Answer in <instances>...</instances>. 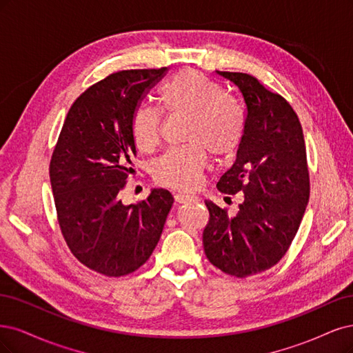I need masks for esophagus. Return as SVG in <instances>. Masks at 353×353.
Returning <instances> with one entry per match:
<instances>
[{
  "label": "esophagus",
  "instance_id": "34e87169",
  "mask_svg": "<svg viewBox=\"0 0 353 353\" xmlns=\"http://www.w3.org/2000/svg\"><path fill=\"white\" fill-rule=\"evenodd\" d=\"M174 199L177 203H189V202H196L198 198L193 195H188V193H176Z\"/></svg>",
  "mask_w": 353,
  "mask_h": 353
}]
</instances>
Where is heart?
<instances>
[{"label":"heart","instance_id":"heart-1","mask_svg":"<svg viewBox=\"0 0 353 353\" xmlns=\"http://www.w3.org/2000/svg\"><path fill=\"white\" fill-rule=\"evenodd\" d=\"M161 101L172 114L189 117L188 142L173 148L154 164V177L164 186L193 189L207 165V150L215 157L237 151L245 134V116L223 89L195 70H181L161 89ZM136 146L152 152L161 138V116L151 107H139L132 117Z\"/></svg>","mask_w":353,"mask_h":353}]
</instances>
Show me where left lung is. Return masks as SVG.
Returning <instances> with one entry per match:
<instances>
[{
    "label": "left lung",
    "instance_id": "8db88e82",
    "mask_svg": "<svg viewBox=\"0 0 353 353\" xmlns=\"http://www.w3.org/2000/svg\"><path fill=\"white\" fill-rule=\"evenodd\" d=\"M242 94L245 134L236 161L220 177L225 195L243 192L233 217L205 201L210 221L202 242L210 263L239 279L258 274L288 252L310 199L303 132L296 112L251 74L219 72Z\"/></svg>",
    "mask_w": 353,
    "mask_h": 353
}]
</instances>
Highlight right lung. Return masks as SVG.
<instances>
[{
    "label": "right lung",
    "mask_w": 353,
    "mask_h": 353,
    "mask_svg": "<svg viewBox=\"0 0 353 353\" xmlns=\"http://www.w3.org/2000/svg\"><path fill=\"white\" fill-rule=\"evenodd\" d=\"M167 72L123 70L88 88L67 112L50 179L64 241L83 265L120 277L143 265L160 241L174 198L152 189L126 205L120 192L134 172L132 117Z\"/></svg>",
    "instance_id": "1"
}]
</instances>
